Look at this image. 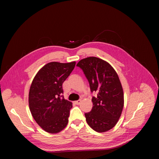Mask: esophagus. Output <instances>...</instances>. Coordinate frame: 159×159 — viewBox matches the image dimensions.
I'll return each mask as SVG.
<instances>
[{"label":"esophagus","mask_w":159,"mask_h":159,"mask_svg":"<svg viewBox=\"0 0 159 159\" xmlns=\"http://www.w3.org/2000/svg\"><path fill=\"white\" fill-rule=\"evenodd\" d=\"M81 102V99H79V100H77V101H75L74 103L76 104V105H79L80 104V103Z\"/></svg>","instance_id":"1"}]
</instances>
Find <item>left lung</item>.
Masks as SVG:
<instances>
[{"label":"left lung","instance_id":"8db88e82","mask_svg":"<svg viewBox=\"0 0 159 159\" xmlns=\"http://www.w3.org/2000/svg\"><path fill=\"white\" fill-rule=\"evenodd\" d=\"M77 66L88 79L93 97V107L85 113L89 127L99 133L106 132L117 124L123 111L124 94L117 72L108 62L96 57L81 60Z\"/></svg>","mask_w":159,"mask_h":159}]
</instances>
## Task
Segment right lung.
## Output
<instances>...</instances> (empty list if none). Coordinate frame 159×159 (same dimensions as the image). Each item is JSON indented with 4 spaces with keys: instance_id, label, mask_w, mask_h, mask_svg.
<instances>
[{
    "instance_id": "1",
    "label": "right lung",
    "mask_w": 159,
    "mask_h": 159,
    "mask_svg": "<svg viewBox=\"0 0 159 159\" xmlns=\"http://www.w3.org/2000/svg\"><path fill=\"white\" fill-rule=\"evenodd\" d=\"M75 61L46 64L34 78L28 103L33 118L50 133L62 131L68 123L72 103L64 98L62 84L74 69Z\"/></svg>"
}]
</instances>
